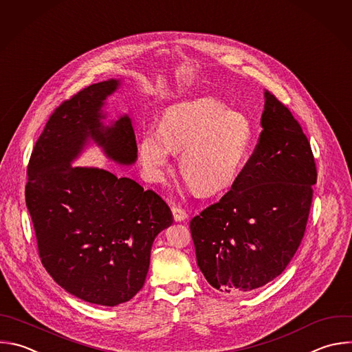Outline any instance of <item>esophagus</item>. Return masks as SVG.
<instances>
[{
	"label": "esophagus",
	"mask_w": 352,
	"mask_h": 352,
	"mask_svg": "<svg viewBox=\"0 0 352 352\" xmlns=\"http://www.w3.org/2000/svg\"><path fill=\"white\" fill-rule=\"evenodd\" d=\"M171 211H173L174 219H175L177 222H181V221H184V219L188 218L186 211H185L182 207H179V206H175V204H174V206L171 207Z\"/></svg>",
	"instance_id": "esophagus-1"
}]
</instances>
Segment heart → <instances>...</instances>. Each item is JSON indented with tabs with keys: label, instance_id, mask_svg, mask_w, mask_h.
Listing matches in <instances>:
<instances>
[{
	"label": "heart",
	"instance_id": "obj_1",
	"mask_svg": "<svg viewBox=\"0 0 352 352\" xmlns=\"http://www.w3.org/2000/svg\"><path fill=\"white\" fill-rule=\"evenodd\" d=\"M253 138L245 114L228 111L217 99L199 98L167 109L159 129L142 133L138 153L146 177L162 182L173 152H181L182 177L197 193L211 195L236 179Z\"/></svg>",
	"mask_w": 352,
	"mask_h": 352
}]
</instances>
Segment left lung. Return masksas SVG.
Returning a JSON list of instances; mask_svg holds the SVG:
<instances>
[{
	"mask_svg": "<svg viewBox=\"0 0 352 352\" xmlns=\"http://www.w3.org/2000/svg\"><path fill=\"white\" fill-rule=\"evenodd\" d=\"M261 135L230 190L190 221L197 267L218 292L245 294L279 276L307 226L312 151L290 110L264 92Z\"/></svg>",
	"mask_w": 352,
	"mask_h": 352,
	"instance_id": "obj_1",
	"label": "left lung"
}]
</instances>
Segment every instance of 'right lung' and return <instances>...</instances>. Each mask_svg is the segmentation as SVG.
<instances>
[{
  "instance_id": "right-lung-1",
  "label": "right lung",
  "mask_w": 352,
  "mask_h": 352,
  "mask_svg": "<svg viewBox=\"0 0 352 352\" xmlns=\"http://www.w3.org/2000/svg\"><path fill=\"white\" fill-rule=\"evenodd\" d=\"M122 80L92 84L50 117L28 167L26 206L52 279L91 304L114 307L144 286L155 238L173 223L166 201L134 179L72 163L94 144L120 166L138 157L129 114L104 123Z\"/></svg>"
}]
</instances>
